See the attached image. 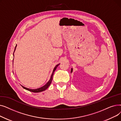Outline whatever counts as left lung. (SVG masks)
Returning a JSON list of instances; mask_svg holds the SVG:
<instances>
[{
    "label": "left lung",
    "instance_id": "8db88e82",
    "mask_svg": "<svg viewBox=\"0 0 121 121\" xmlns=\"http://www.w3.org/2000/svg\"><path fill=\"white\" fill-rule=\"evenodd\" d=\"M73 69H72V68H71V73H72L73 72Z\"/></svg>",
    "mask_w": 121,
    "mask_h": 121
}]
</instances>
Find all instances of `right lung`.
Wrapping results in <instances>:
<instances>
[{"label": "right lung", "instance_id": "1", "mask_svg": "<svg viewBox=\"0 0 121 121\" xmlns=\"http://www.w3.org/2000/svg\"><path fill=\"white\" fill-rule=\"evenodd\" d=\"M17 44L16 45V47H15V50H14V53L15 52L16 50V47H17ZM13 53V55H14V54ZM14 60V59H13ZM60 65V64H57L55 66V67H54L53 70V72H52V75H51V77H50V79L49 80V81L47 82V83L44 85V86L40 87V88H37V89H29V88H26L24 86H23L22 85H21L23 88H24V89L26 90H28L29 91H30V92H34V93H39V92H43L44 90H46L47 89L49 86V85H50L51 83H52V78H53V73L55 72V71L56 70V69L57 68V67H58L59 65Z\"/></svg>", "mask_w": 121, "mask_h": 121}]
</instances>
